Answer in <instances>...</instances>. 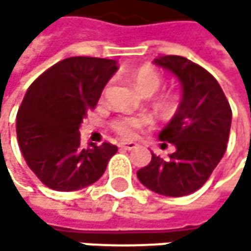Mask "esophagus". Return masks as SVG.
Wrapping results in <instances>:
<instances>
[{
    "label": "esophagus",
    "instance_id": "1",
    "mask_svg": "<svg viewBox=\"0 0 251 251\" xmlns=\"http://www.w3.org/2000/svg\"><path fill=\"white\" fill-rule=\"evenodd\" d=\"M119 148L122 151H134V149H137V143H120Z\"/></svg>",
    "mask_w": 251,
    "mask_h": 251
}]
</instances>
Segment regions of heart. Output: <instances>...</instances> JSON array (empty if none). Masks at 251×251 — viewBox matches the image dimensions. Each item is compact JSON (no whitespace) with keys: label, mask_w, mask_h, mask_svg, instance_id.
<instances>
[{"label":"heart","mask_w":251,"mask_h":251,"mask_svg":"<svg viewBox=\"0 0 251 251\" xmlns=\"http://www.w3.org/2000/svg\"><path fill=\"white\" fill-rule=\"evenodd\" d=\"M132 81L135 87L143 95H153L161 85V76L159 74L152 69V67H140L138 71L134 72ZM151 122L148 116H126V117H119L113 120L111 128L116 134H119L123 138H132L137 135V132L146 126Z\"/></svg>","instance_id":"obj_1"}]
</instances>
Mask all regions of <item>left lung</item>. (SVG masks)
Returning <instances> with one entry per match:
<instances>
[{
    "instance_id": "left-lung-1",
    "label": "left lung",
    "mask_w": 251,
    "mask_h": 251,
    "mask_svg": "<svg viewBox=\"0 0 251 251\" xmlns=\"http://www.w3.org/2000/svg\"><path fill=\"white\" fill-rule=\"evenodd\" d=\"M153 63L175 74L182 85L177 111L159 132V140L172 143L176 151L169 159L152 153L137 177L161 196H188L205 184L223 158L232 110L217 79L201 66L179 55H164Z\"/></svg>"
}]
</instances>
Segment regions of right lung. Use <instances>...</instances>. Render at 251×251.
Instances as JSON below:
<instances>
[{
  "label": "right lung",
  "mask_w": 251,
  "mask_h": 251,
  "mask_svg": "<svg viewBox=\"0 0 251 251\" xmlns=\"http://www.w3.org/2000/svg\"><path fill=\"white\" fill-rule=\"evenodd\" d=\"M116 71V60L71 57L28 87L16 116L18 143L28 167L51 190L76 191L95 184L117 152L111 143L84 148L79 138L82 119Z\"/></svg>",
  "instance_id": "right-lung-1"
}]
</instances>
